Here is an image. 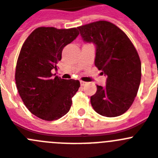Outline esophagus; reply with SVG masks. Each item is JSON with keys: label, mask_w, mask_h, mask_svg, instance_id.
Returning <instances> with one entry per match:
<instances>
[{"label": "esophagus", "mask_w": 158, "mask_h": 158, "mask_svg": "<svg viewBox=\"0 0 158 158\" xmlns=\"http://www.w3.org/2000/svg\"><path fill=\"white\" fill-rule=\"evenodd\" d=\"M87 84V82H84V81H80V85L81 86H86V85Z\"/></svg>", "instance_id": "34e87169"}]
</instances>
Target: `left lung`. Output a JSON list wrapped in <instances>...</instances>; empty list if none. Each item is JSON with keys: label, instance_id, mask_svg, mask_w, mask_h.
I'll return each mask as SVG.
<instances>
[{"label": "left lung", "instance_id": "1", "mask_svg": "<svg viewBox=\"0 0 158 158\" xmlns=\"http://www.w3.org/2000/svg\"><path fill=\"white\" fill-rule=\"evenodd\" d=\"M82 41L95 46V66L107 76L90 97L96 113L120 116L131 107L141 81V61L126 34L112 23L97 21L78 27Z\"/></svg>", "mask_w": 158, "mask_h": 158}]
</instances>
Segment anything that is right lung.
Masks as SVG:
<instances>
[{"label": "right lung", "instance_id": "1", "mask_svg": "<svg viewBox=\"0 0 158 158\" xmlns=\"http://www.w3.org/2000/svg\"><path fill=\"white\" fill-rule=\"evenodd\" d=\"M77 28L38 27L24 42L15 69V83L21 98L32 114L55 120L69 113L79 80L53 77L52 70L61 60L63 49L79 35Z\"/></svg>", "mask_w": 158, "mask_h": 158}]
</instances>
